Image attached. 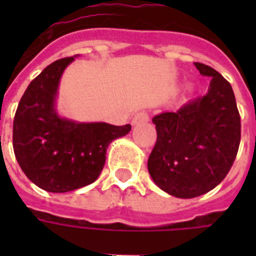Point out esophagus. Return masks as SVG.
I'll return each instance as SVG.
<instances>
[{
    "mask_svg": "<svg viewBox=\"0 0 256 256\" xmlns=\"http://www.w3.org/2000/svg\"><path fill=\"white\" fill-rule=\"evenodd\" d=\"M150 120V114L142 110V111H138L133 118V123L134 124H140V123H145Z\"/></svg>",
    "mask_w": 256,
    "mask_h": 256,
    "instance_id": "1",
    "label": "esophagus"
}]
</instances>
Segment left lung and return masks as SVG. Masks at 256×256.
Returning <instances> with one entry per match:
<instances>
[{
    "mask_svg": "<svg viewBox=\"0 0 256 256\" xmlns=\"http://www.w3.org/2000/svg\"><path fill=\"white\" fill-rule=\"evenodd\" d=\"M194 66L211 78L207 94L152 119L158 138L148 172L162 190L181 198L204 194L222 182L236 159L242 137L230 84L210 66Z\"/></svg>",
    "mask_w": 256,
    "mask_h": 256,
    "instance_id": "8db88e82",
    "label": "left lung"
}]
</instances>
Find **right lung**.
<instances>
[{"instance_id": "add662e5", "label": "right lung", "mask_w": 256, "mask_h": 256, "mask_svg": "<svg viewBox=\"0 0 256 256\" xmlns=\"http://www.w3.org/2000/svg\"><path fill=\"white\" fill-rule=\"evenodd\" d=\"M74 58L49 64L26 89L14 120V150L27 178L53 193L94 182L108 145L132 130L130 124L79 123L56 111L58 84Z\"/></svg>"}]
</instances>
